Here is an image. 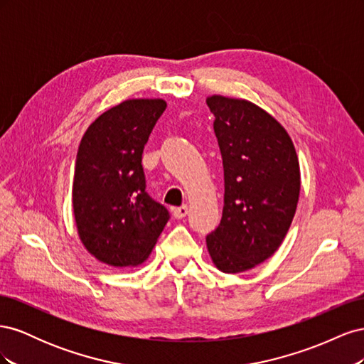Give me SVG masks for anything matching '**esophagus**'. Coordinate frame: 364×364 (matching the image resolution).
<instances>
[{
	"instance_id": "esophagus-1",
	"label": "esophagus",
	"mask_w": 364,
	"mask_h": 364,
	"mask_svg": "<svg viewBox=\"0 0 364 364\" xmlns=\"http://www.w3.org/2000/svg\"><path fill=\"white\" fill-rule=\"evenodd\" d=\"M186 214H188V206L186 205H182L179 208H173L174 218H183V217H186Z\"/></svg>"
}]
</instances>
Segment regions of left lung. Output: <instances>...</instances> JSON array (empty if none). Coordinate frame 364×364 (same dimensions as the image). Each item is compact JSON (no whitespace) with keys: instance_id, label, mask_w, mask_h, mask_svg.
Here are the masks:
<instances>
[{"instance_id":"8db88e82","label":"left lung","mask_w":364,"mask_h":364,"mask_svg":"<svg viewBox=\"0 0 364 364\" xmlns=\"http://www.w3.org/2000/svg\"><path fill=\"white\" fill-rule=\"evenodd\" d=\"M206 105L225 171L222 222L206 247L220 272H247L289 232L301 193L299 161L287 130L255 103L214 94Z\"/></svg>"}]
</instances>
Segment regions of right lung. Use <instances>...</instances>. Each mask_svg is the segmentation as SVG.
Listing matches in <instances>:
<instances>
[{
  "mask_svg": "<svg viewBox=\"0 0 364 364\" xmlns=\"http://www.w3.org/2000/svg\"><path fill=\"white\" fill-rule=\"evenodd\" d=\"M167 107L162 98H130L87 127L77 151L73 213L85 249L112 267L144 262L168 222L146 193L141 159Z\"/></svg>",
  "mask_w": 364,
  "mask_h": 364,
  "instance_id": "add662e5",
  "label": "right lung"
}]
</instances>
